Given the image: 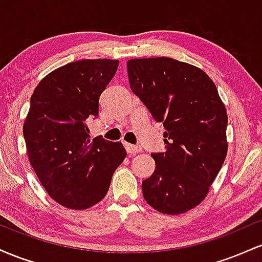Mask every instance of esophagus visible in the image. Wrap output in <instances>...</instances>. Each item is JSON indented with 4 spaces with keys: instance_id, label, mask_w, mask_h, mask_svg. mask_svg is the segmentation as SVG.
<instances>
[{
    "instance_id": "34e87169",
    "label": "esophagus",
    "mask_w": 262,
    "mask_h": 262,
    "mask_svg": "<svg viewBox=\"0 0 262 262\" xmlns=\"http://www.w3.org/2000/svg\"><path fill=\"white\" fill-rule=\"evenodd\" d=\"M124 146H125V149H127V152L129 155H135V154H138V152L141 151L140 146L132 145V144H128V143H125Z\"/></svg>"
}]
</instances>
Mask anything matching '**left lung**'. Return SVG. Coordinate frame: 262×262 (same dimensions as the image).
I'll return each mask as SVG.
<instances>
[{
	"label": "left lung",
	"instance_id": "left-lung-1",
	"mask_svg": "<svg viewBox=\"0 0 262 262\" xmlns=\"http://www.w3.org/2000/svg\"><path fill=\"white\" fill-rule=\"evenodd\" d=\"M129 85L162 122L166 151L151 154L155 171L141 183L146 203L181 214L206 198L228 151V114L214 82L197 66L171 58L132 59Z\"/></svg>",
	"mask_w": 262,
	"mask_h": 262
}]
</instances>
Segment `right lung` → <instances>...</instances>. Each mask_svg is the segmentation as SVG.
I'll use <instances>...</instances> for the list:
<instances>
[{"label": "right lung", "instance_id": "add662e5", "mask_svg": "<svg viewBox=\"0 0 262 262\" xmlns=\"http://www.w3.org/2000/svg\"><path fill=\"white\" fill-rule=\"evenodd\" d=\"M118 60L69 62L35 87L23 124L27 152L45 191L70 209H87L104 198L127 156L122 143L90 138L86 119L98 117V100Z\"/></svg>", "mask_w": 262, "mask_h": 262}]
</instances>
